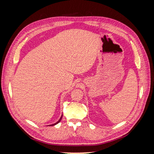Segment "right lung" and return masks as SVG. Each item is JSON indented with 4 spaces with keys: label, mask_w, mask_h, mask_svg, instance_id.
Wrapping results in <instances>:
<instances>
[{
    "label": "right lung",
    "mask_w": 154,
    "mask_h": 154,
    "mask_svg": "<svg viewBox=\"0 0 154 154\" xmlns=\"http://www.w3.org/2000/svg\"><path fill=\"white\" fill-rule=\"evenodd\" d=\"M62 118V116H61V118H60V119H59V120L58 121V122H57V123H55L54 124H53V125H51L50 126H53V125H57V124H58V123H59V122H60V121H61Z\"/></svg>",
    "instance_id": "obj_1"
}]
</instances>
